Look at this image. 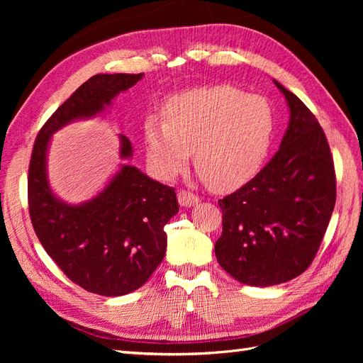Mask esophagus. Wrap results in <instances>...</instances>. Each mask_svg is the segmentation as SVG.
I'll list each match as a JSON object with an SVG mask.
<instances>
[{
  "mask_svg": "<svg viewBox=\"0 0 363 363\" xmlns=\"http://www.w3.org/2000/svg\"><path fill=\"white\" fill-rule=\"evenodd\" d=\"M177 199H179L180 206H183V207H191V206H195V204H199V203H200V199H199V196H196L194 192H191V191H184V189L179 191V194H177Z\"/></svg>",
  "mask_w": 363,
  "mask_h": 363,
  "instance_id": "esophagus-1",
  "label": "esophagus"
}]
</instances>
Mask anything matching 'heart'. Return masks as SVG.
<instances>
[{"mask_svg": "<svg viewBox=\"0 0 363 363\" xmlns=\"http://www.w3.org/2000/svg\"><path fill=\"white\" fill-rule=\"evenodd\" d=\"M164 119L148 115L144 124L152 171L171 180L188 163L215 191H232L262 168L272 144L276 115L267 98L230 84L195 87L174 95Z\"/></svg>", "mask_w": 363, "mask_h": 363, "instance_id": "heart-1", "label": "heart"}]
</instances>
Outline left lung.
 Wrapping results in <instances>:
<instances>
[{"mask_svg":"<svg viewBox=\"0 0 363 363\" xmlns=\"http://www.w3.org/2000/svg\"><path fill=\"white\" fill-rule=\"evenodd\" d=\"M291 118L279 151L255 179L219 200L218 263L250 286H272L311 267L336 201L327 138L298 96L274 80Z\"/></svg>","mask_w":363,"mask_h":363,"instance_id":"1","label":"left lung"}]
</instances>
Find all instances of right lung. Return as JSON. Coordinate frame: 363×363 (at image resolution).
Here are the masks:
<instances>
[{"instance_id":"obj_1","label":"right lung","mask_w":363,"mask_h":363,"mask_svg":"<svg viewBox=\"0 0 363 363\" xmlns=\"http://www.w3.org/2000/svg\"><path fill=\"white\" fill-rule=\"evenodd\" d=\"M142 75L96 74L84 82L40 128L28 167V211L42 247L71 281L104 296L136 291L160 265L167 252L163 227L179 212L177 195L171 186L123 164L95 199L67 204L50 189L47 150L54 131L101 113ZM119 139L121 157H131L128 138Z\"/></svg>"}]
</instances>
